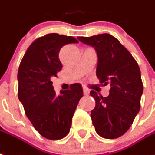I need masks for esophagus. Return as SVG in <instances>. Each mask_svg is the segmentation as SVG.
<instances>
[{
  "mask_svg": "<svg viewBox=\"0 0 155 155\" xmlns=\"http://www.w3.org/2000/svg\"><path fill=\"white\" fill-rule=\"evenodd\" d=\"M83 92H84V95H85V96H88L90 91H89V90L86 88V87H83Z\"/></svg>",
  "mask_w": 155,
  "mask_h": 155,
  "instance_id": "1",
  "label": "esophagus"
}]
</instances>
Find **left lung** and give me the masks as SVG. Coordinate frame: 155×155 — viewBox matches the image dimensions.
<instances>
[{"instance_id":"8db88e82","label":"left lung","mask_w":155,"mask_h":155,"mask_svg":"<svg viewBox=\"0 0 155 155\" xmlns=\"http://www.w3.org/2000/svg\"><path fill=\"white\" fill-rule=\"evenodd\" d=\"M78 39L95 48L98 57L96 76L104 85H111L107 97L98 96L95 91L90 92L96 101L91 112L96 132L102 138H119L129 129L140 110L143 85L138 63L111 34L78 37Z\"/></svg>"}]
</instances>
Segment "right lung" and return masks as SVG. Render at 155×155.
I'll use <instances>...</instances> for the list:
<instances>
[{"label":"right lung","mask_w":155,"mask_h":155,"mask_svg":"<svg viewBox=\"0 0 155 155\" xmlns=\"http://www.w3.org/2000/svg\"><path fill=\"white\" fill-rule=\"evenodd\" d=\"M79 43L71 36L49 33L37 38L28 47L17 73L18 98L34 128L43 137L57 140L69 134L72 117L83 90L79 83L56 95L51 79L62 70L61 48Z\"/></svg>","instance_id":"obj_1"}]
</instances>
